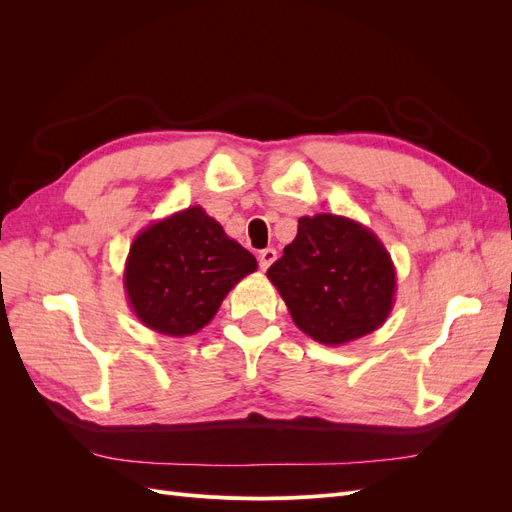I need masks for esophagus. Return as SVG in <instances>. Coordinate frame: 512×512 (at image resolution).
Instances as JSON below:
<instances>
[{
	"label": "esophagus",
	"mask_w": 512,
	"mask_h": 512,
	"mask_svg": "<svg viewBox=\"0 0 512 512\" xmlns=\"http://www.w3.org/2000/svg\"><path fill=\"white\" fill-rule=\"evenodd\" d=\"M275 258H277V252L273 250V247H267V250H262L260 252V256H258V265H260V269L262 271H267L273 262H275Z\"/></svg>",
	"instance_id": "1"
}]
</instances>
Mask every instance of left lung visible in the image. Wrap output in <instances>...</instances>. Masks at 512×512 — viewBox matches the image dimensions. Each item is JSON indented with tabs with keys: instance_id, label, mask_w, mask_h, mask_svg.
Wrapping results in <instances>:
<instances>
[{
	"instance_id": "obj_1",
	"label": "left lung",
	"mask_w": 512,
	"mask_h": 512,
	"mask_svg": "<svg viewBox=\"0 0 512 512\" xmlns=\"http://www.w3.org/2000/svg\"><path fill=\"white\" fill-rule=\"evenodd\" d=\"M297 327L324 346L380 329L395 305L397 273L382 241L361 222L318 213L267 271Z\"/></svg>"
}]
</instances>
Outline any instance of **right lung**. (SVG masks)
I'll list each match as a JSON object with an SVG mask.
<instances>
[{"mask_svg": "<svg viewBox=\"0 0 512 512\" xmlns=\"http://www.w3.org/2000/svg\"><path fill=\"white\" fill-rule=\"evenodd\" d=\"M256 269V258L194 205L138 232L123 288L147 329L185 337L209 324L226 294Z\"/></svg>", "mask_w": 512, "mask_h": 512, "instance_id": "right-lung-1", "label": "right lung"}]
</instances>
